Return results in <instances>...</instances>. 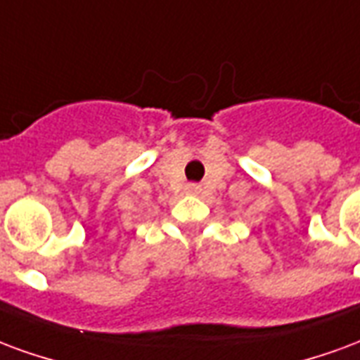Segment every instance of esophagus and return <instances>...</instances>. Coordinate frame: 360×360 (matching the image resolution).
I'll use <instances>...</instances> for the list:
<instances>
[{"mask_svg":"<svg viewBox=\"0 0 360 360\" xmlns=\"http://www.w3.org/2000/svg\"><path fill=\"white\" fill-rule=\"evenodd\" d=\"M199 190H201V188H199L198 184H188V186H186V191H188V193H199Z\"/></svg>","mask_w":360,"mask_h":360,"instance_id":"obj_1","label":"esophagus"}]
</instances>
